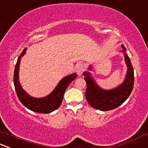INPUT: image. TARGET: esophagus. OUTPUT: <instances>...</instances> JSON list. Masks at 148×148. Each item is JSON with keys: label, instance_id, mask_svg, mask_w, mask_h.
Listing matches in <instances>:
<instances>
[{"label": "esophagus", "instance_id": "obj_1", "mask_svg": "<svg viewBox=\"0 0 148 148\" xmlns=\"http://www.w3.org/2000/svg\"><path fill=\"white\" fill-rule=\"evenodd\" d=\"M84 68H85V66H84V65L83 64H82V63L77 64V66H76V71H77V74H78V75L82 74V73L84 71Z\"/></svg>", "mask_w": 148, "mask_h": 148}]
</instances>
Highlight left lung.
<instances>
[{
  "mask_svg": "<svg viewBox=\"0 0 148 148\" xmlns=\"http://www.w3.org/2000/svg\"><path fill=\"white\" fill-rule=\"evenodd\" d=\"M121 52L124 54V60L127 64V71L124 82L112 90H103L99 87L88 71L83 73L87 84L85 97L92 108L100 110H110L121 106L131 94L134 87V69L126 48L121 45ZM90 67L89 69L90 70Z\"/></svg>",
  "mask_w": 148,
  "mask_h": 148,
  "instance_id": "left-lung-1",
  "label": "left lung"
}]
</instances>
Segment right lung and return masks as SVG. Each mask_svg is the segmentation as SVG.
Segmentation results:
<instances>
[{"mask_svg":"<svg viewBox=\"0 0 148 148\" xmlns=\"http://www.w3.org/2000/svg\"><path fill=\"white\" fill-rule=\"evenodd\" d=\"M27 48L24 49L20 56H18L17 62L15 66L14 74V84L15 87L16 92L17 94L18 100L21 103L29 110L37 113H42V114H49L56 110L62 103L64 95L66 90L69 85L70 83L77 78V74L74 73L72 74L64 77L58 85L56 86L53 91L47 95L46 97L42 98H35L31 97L29 95L27 94L21 86V84L18 80V71H19V66L21 58L26 53Z\"/></svg>","mask_w":148,"mask_h":148,"instance_id":"1","label":"right lung"}]
</instances>
